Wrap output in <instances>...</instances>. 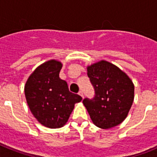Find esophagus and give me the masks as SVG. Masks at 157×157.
<instances>
[{"instance_id":"34e87169","label":"esophagus","mask_w":157,"mask_h":157,"mask_svg":"<svg viewBox=\"0 0 157 157\" xmlns=\"http://www.w3.org/2000/svg\"><path fill=\"white\" fill-rule=\"evenodd\" d=\"M78 94H79V95L81 96L82 98H83V97H84V96H83V93H82V91H81V90H80L79 92H78Z\"/></svg>"}]
</instances>
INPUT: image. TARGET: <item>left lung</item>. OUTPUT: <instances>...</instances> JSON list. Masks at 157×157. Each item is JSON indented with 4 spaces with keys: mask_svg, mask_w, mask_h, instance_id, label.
Listing matches in <instances>:
<instances>
[{
    "mask_svg": "<svg viewBox=\"0 0 157 157\" xmlns=\"http://www.w3.org/2000/svg\"><path fill=\"white\" fill-rule=\"evenodd\" d=\"M87 75L95 90L94 99L83 100L94 124L101 129L116 127L127 118L134 98V86L117 66L100 60L87 66Z\"/></svg>",
    "mask_w": 157,
    "mask_h": 157,
    "instance_id": "8db88e82",
    "label": "left lung"
}]
</instances>
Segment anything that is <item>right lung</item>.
Listing matches in <instances>:
<instances>
[{
	"label": "right lung",
	"mask_w": 157,
	"mask_h": 157,
	"mask_svg": "<svg viewBox=\"0 0 157 157\" xmlns=\"http://www.w3.org/2000/svg\"><path fill=\"white\" fill-rule=\"evenodd\" d=\"M62 63L50 59L32 72L24 86L27 103L36 120L44 127L59 128L65 125L75 108L82 100L72 94L59 78Z\"/></svg>",
	"instance_id": "obj_1"
}]
</instances>
